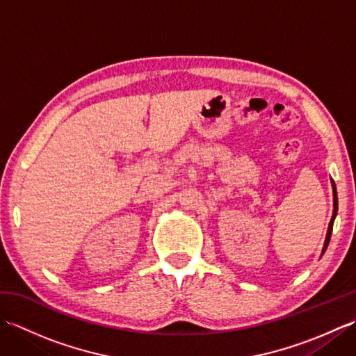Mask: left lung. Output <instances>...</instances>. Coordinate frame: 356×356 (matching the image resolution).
<instances>
[{"mask_svg": "<svg viewBox=\"0 0 356 356\" xmlns=\"http://www.w3.org/2000/svg\"><path fill=\"white\" fill-rule=\"evenodd\" d=\"M332 193H334V214H332V218H330V222H329V228H327V234H326V240H324V246H323L321 255L327 249V245H329V241H330V236H332V228H334V222H335V217H337V213H338V195H337V186L334 184V180H332Z\"/></svg>", "mask_w": 356, "mask_h": 356, "instance_id": "8db88e82", "label": "left lung"}]
</instances>
